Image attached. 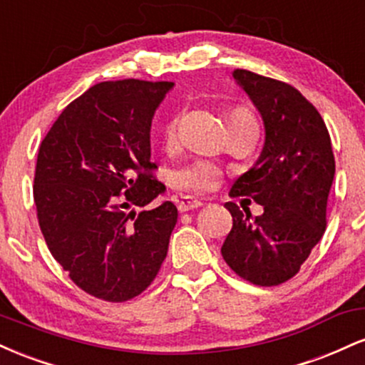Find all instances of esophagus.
<instances>
[{
    "mask_svg": "<svg viewBox=\"0 0 365 365\" xmlns=\"http://www.w3.org/2000/svg\"><path fill=\"white\" fill-rule=\"evenodd\" d=\"M202 206L200 200H192V199H182L178 202V211L180 212H187V211H194V209Z\"/></svg>",
    "mask_w": 365,
    "mask_h": 365,
    "instance_id": "1",
    "label": "esophagus"
}]
</instances>
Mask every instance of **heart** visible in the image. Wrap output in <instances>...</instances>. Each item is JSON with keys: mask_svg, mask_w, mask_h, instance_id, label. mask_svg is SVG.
Masks as SVG:
<instances>
[{"mask_svg": "<svg viewBox=\"0 0 365 365\" xmlns=\"http://www.w3.org/2000/svg\"><path fill=\"white\" fill-rule=\"evenodd\" d=\"M230 123H254L252 116L244 110H237L230 116ZM177 144V120H171L165 128V148L173 149ZM221 177V171L206 161L180 168L171 173V185L185 194L200 195L212 190Z\"/></svg>", "mask_w": 365, "mask_h": 365, "instance_id": "obj_1", "label": "heart"}]
</instances>
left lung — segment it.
I'll use <instances>...</instances> for the list:
<instances>
[{
  "label": "left lung",
  "instance_id": "1",
  "mask_svg": "<svg viewBox=\"0 0 365 365\" xmlns=\"http://www.w3.org/2000/svg\"><path fill=\"white\" fill-rule=\"evenodd\" d=\"M232 77L261 115L264 145L230 194L250 197L264 212L252 217L249 209L226 202L233 228L221 254L247 282L274 287L299 273L324 235L333 149L321 115L295 87L249 70Z\"/></svg>",
  "mask_w": 365,
  "mask_h": 365
}]
</instances>
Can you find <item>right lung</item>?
Segmentation results:
<instances>
[{
	"label": "right lung",
	"mask_w": 365,
	"mask_h": 365,
	"mask_svg": "<svg viewBox=\"0 0 365 365\" xmlns=\"http://www.w3.org/2000/svg\"><path fill=\"white\" fill-rule=\"evenodd\" d=\"M173 82H101L70 103L37 154L34 202L49 252L83 292L125 302L153 283L177 206L153 178L150 125Z\"/></svg>",
	"instance_id": "1"
}]
</instances>
